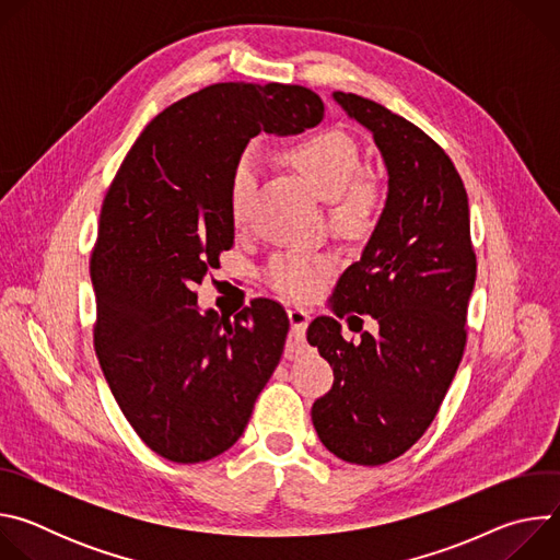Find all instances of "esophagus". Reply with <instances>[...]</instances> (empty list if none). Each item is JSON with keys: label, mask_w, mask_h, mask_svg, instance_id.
I'll return each instance as SVG.
<instances>
[{"label": "esophagus", "mask_w": 560, "mask_h": 560, "mask_svg": "<svg viewBox=\"0 0 560 560\" xmlns=\"http://www.w3.org/2000/svg\"><path fill=\"white\" fill-rule=\"evenodd\" d=\"M288 318H290V326H292V337L301 339L307 330L310 324V314L303 307H290L288 310ZM288 357H292V352H288Z\"/></svg>", "instance_id": "esophagus-1"}]
</instances>
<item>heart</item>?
Wrapping results in <instances>:
<instances>
[{"mask_svg":"<svg viewBox=\"0 0 560 560\" xmlns=\"http://www.w3.org/2000/svg\"><path fill=\"white\" fill-rule=\"evenodd\" d=\"M288 162L303 179L322 195L332 199V221L348 232H365L374 225L381 210V190L370 177H354L361 156L354 139L341 130H324L294 143ZM257 152L246 150L232 171L230 214L236 225L246 221L250 195L257 184ZM337 259L330 253L288 250L270 259L264 277L281 294L305 299L322 290L335 270Z\"/></svg>","mask_w":560,"mask_h":560,"instance_id":"heart-1","label":"heart"}]
</instances>
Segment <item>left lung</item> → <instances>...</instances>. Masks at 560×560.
<instances>
[{"label": "left lung", "instance_id": "8db88e82", "mask_svg": "<svg viewBox=\"0 0 560 560\" xmlns=\"http://www.w3.org/2000/svg\"><path fill=\"white\" fill-rule=\"evenodd\" d=\"M332 97L372 132L387 199L330 299L337 316L370 314L378 332L346 341L332 316L307 328L310 346L335 372L332 389L312 406V423L335 456L383 465L423 436L463 359L476 281L469 206L452 159L421 128L372 100Z\"/></svg>", "mask_w": 560, "mask_h": 560}]
</instances>
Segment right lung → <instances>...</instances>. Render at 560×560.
<instances>
[{
	"label": "right lung",
	"instance_id": "right-lung-1",
	"mask_svg": "<svg viewBox=\"0 0 560 560\" xmlns=\"http://www.w3.org/2000/svg\"><path fill=\"white\" fill-rule=\"evenodd\" d=\"M322 119V97L303 86L212 84L145 126L106 192L91 257L95 352L159 456L201 463L232 447L283 354L277 301L230 318L201 312L195 285L234 244L230 179L248 141Z\"/></svg>",
	"mask_w": 560,
	"mask_h": 560
}]
</instances>
